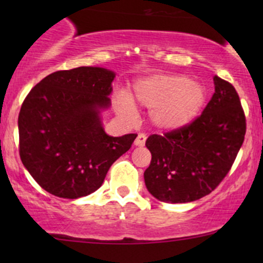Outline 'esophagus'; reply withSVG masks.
I'll return each mask as SVG.
<instances>
[{
	"instance_id": "1",
	"label": "esophagus",
	"mask_w": 263,
	"mask_h": 263,
	"mask_svg": "<svg viewBox=\"0 0 263 263\" xmlns=\"http://www.w3.org/2000/svg\"><path fill=\"white\" fill-rule=\"evenodd\" d=\"M145 141H146V135L139 134L137 135L136 140H135V145H136V146H142V145H145Z\"/></svg>"
}]
</instances>
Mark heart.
<instances>
[{
    "label": "heart",
    "instance_id": "b5f03b06",
    "mask_svg": "<svg viewBox=\"0 0 263 263\" xmlns=\"http://www.w3.org/2000/svg\"><path fill=\"white\" fill-rule=\"evenodd\" d=\"M135 98L147 108H154L151 119L163 129H177L191 123L202 109L206 90L184 76L155 75L135 85ZM126 110L134 109L128 98L122 99Z\"/></svg>",
    "mask_w": 263,
    "mask_h": 263
}]
</instances>
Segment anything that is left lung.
<instances>
[{"instance_id": "8db88e82", "label": "left lung", "mask_w": 263, "mask_h": 263, "mask_svg": "<svg viewBox=\"0 0 263 263\" xmlns=\"http://www.w3.org/2000/svg\"><path fill=\"white\" fill-rule=\"evenodd\" d=\"M214 84L202 115L181 128L147 137L151 161L145 184L159 201L200 200L220 184L237 158L245 141V110L230 82L215 76Z\"/></svg>"}]
</instances>
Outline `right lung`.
<instances>
[{
	"label": "right lung",
	"instance_id": "1",
	"mask_svg": "<svg viewBox=\"0 0 263 263\" xmlns=\"http://www.w3.org/2000/svg\"><path fill=\"white\" fill-rule=\"evenodd\" d=\"M116 73L102 67L55 71L26 95L18 113V153L43 190L62 198L97 191L137 135L108 136L100 110Z\"/></svg>",
	"mask_w": 263,
	"mask_h": 263
}]
</instances>
